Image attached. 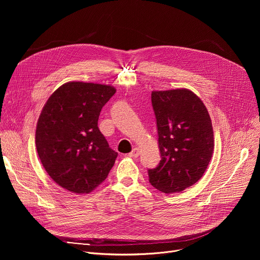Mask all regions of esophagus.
<instances>
[{
    "label": "esophagus",
    "instance_id": "esophagus-1",
    "mask_svg": "<svg viewBox=\"0 0 260 260\" xmlns=\"http://www.w3.org/2000/svg\"><path fill=\"white\" fill-rule=\"evenodd\" d=\"M140 155V150H139V148H134V149L132 150V152H129L128 153V156L129 157H138Z\"/></svg>",
    "mask_w": 260,
    "mask_h": 260
}]
</instances>
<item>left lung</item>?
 I'll list each match as a JSON object with an SVG mask.
<instances>
[{
  "label": "left lung",
  "instance_id": "1",
  "mask_svg": "<svg viewBox=\"0 0 260 260\" xmlns=\"http://www.w3.org/2000/svg\"><path fill=\"white\" fill-rule=\"evenodd\" d=\"M160 161L148 170L149 182L164 193L181 192L206 172L214 150L208 110L186 88L152 91Z\"/></svg>",
  "mask_w": 260,
  "mask_h": 260
}]
</instances>
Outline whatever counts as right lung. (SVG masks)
Listing matches in <instances>:
<instances>
[{"label":"right lung","mask_w":260,"mask_h":260,"mask_svg":"<svg viewBox=\"0 0 260 260\" xmlns=\"http://www.w3.org/2000/svg\"><path fill=\"white\" fill-rule=\"evenodd\" d=\"M113 86L72 81L47 100L36 128V147L50 178L73 193H89L108 177L117 152L98 126Z\"/></svg>","instance_id":"obj_1"}]
</instances>
